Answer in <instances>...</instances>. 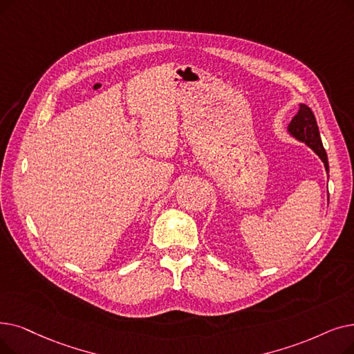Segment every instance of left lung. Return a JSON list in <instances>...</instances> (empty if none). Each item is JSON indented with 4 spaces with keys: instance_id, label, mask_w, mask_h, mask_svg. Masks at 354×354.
Returning <instances> with one entry per match:
<instances>
[{
    "instance_id": "8db88e82",
    "label": "left lung",
    "mask_w": 354,
    "mask_h": 354,
    "mask_svg": "<svg viewBox=\"0 0 354 354\" xmlns=\"http://www.w3.org/2000/svg\"><path fill=\"white\" fill-rule=\"evenodd\" d=\"M288 130L292 136L295 137V139H298L299 142H304L306 146H310L317 153L318 158L322 160V163H324L326 171L328 174L330 169H328L327 153L321 142L315 115L308 105L305 104L299 105V110L297 115L289 122Z\"/></svg>"
}]
</instances>
